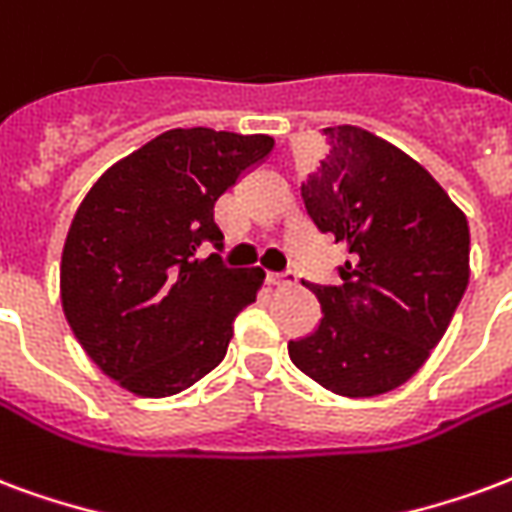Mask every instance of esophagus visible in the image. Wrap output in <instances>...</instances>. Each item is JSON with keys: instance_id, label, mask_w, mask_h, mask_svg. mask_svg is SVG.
Masks as SVG:
<instances>
[{"instance_id": "1", "label": "esophagus", "mask_w": 512, "mask_h": 512, "mask_svg": "<svg viewBox=\"0 0 512 512\" xmlns=\"http://www.w3.org/2000/svg\"><path fill=\"white\" fill-rule=\"evenodd\" d=\"M294 275L292 270H286V272H267V281L272 283V286H286V283H294Z\"/></svg>"}]
</instances>
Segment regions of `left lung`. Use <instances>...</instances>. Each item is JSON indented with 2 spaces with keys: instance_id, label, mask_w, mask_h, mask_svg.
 Returning <instances> with one entry per match:
<instances>
[{
  "instance_id": "1",
  "label": "left lung",
  "mask_w": 512,
  "mask_h": 512,
  "mask_svg": "<svg viewBox=\"0 0 512 512\" xmlns=\"http://www.w3.org/2000/svg\"><path fill=\"white\" fill-rule=\"evenodd\" d=\"M330 152L302 182L322 234L349 245L338 286L308 283L322 322L289 341L302 374L346 398L390 393L442 341L469 283V226L442 185L384 138L324 128Z\"/></svg>"
}]
</instances>
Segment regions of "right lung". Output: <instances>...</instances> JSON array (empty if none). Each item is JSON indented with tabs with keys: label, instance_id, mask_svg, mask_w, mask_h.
<instances>
[{
	"label": "right lung",
	"instance_id": "1",
	"mask_svg": "<svg viewBox=\"0 0 512 512\" xmlns=\"http://www.w3.org/2000/svg\"><path fill=\"white\" fill-rule=\"evenodd\" d=\"M272 147L261 133L169 130L81 201L62 251V308L84 352L130 393H182L226 357L264 270L223 261L215 201ZM207 241L219 253L199 260Z\"/></svg>",
	"mask_w": 512,
	"mask_h": 512
}]
</instances>
